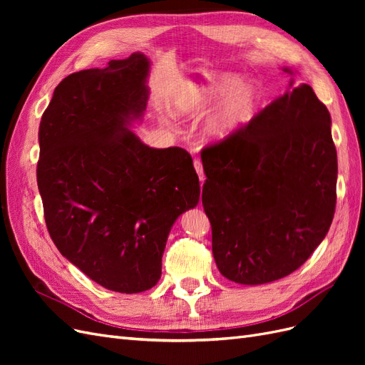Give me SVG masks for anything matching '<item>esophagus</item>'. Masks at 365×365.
I'll use <instances>...</instances> for the list:
<instances>
[{
	"label": "esophagus",
	"instance_id": "obj_1",
	"mask_svg": "<svg viewBox=\"0 0 365 365\" xmlns=\"http://www.w3.org/2000/svg\"><path fill=\"white\" fill-rule=\"evenodd\" d=\"M193 165H195V170H196L197 176H200V181L202 182L205 176H204V169H202V163H201V160H200V158H195V160H193Z\"/></svg>",
	"mask_w": 365,
	"mask_h": 365
}]
</instances>
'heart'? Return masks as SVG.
Instances as JSON below:
<instances>
[{"mask_svg": "<svg viewBox=\"0 0 365 365\" xmlns=\"http://www.w3.org/2000/svg\"><path fill=\"white\" fill-rule=\"evenodd\" d=\"M227 98L208 118L205 134L210 138H224L248 125L257 113L262 98L259 86L242 83L239 74H210L204 79L184 81L173 98V114L187 115Z\"/></svg>", "mask_w": 365, "mask_h": 365, "instance_id": "1", "label": "heart"}]
</instances>
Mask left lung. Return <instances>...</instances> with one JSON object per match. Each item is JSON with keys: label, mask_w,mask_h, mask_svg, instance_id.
Listing matches in <instances>:
<instances>
[{"label": "left lung", "mask_w": 365, "mask_h": 365, "mask_svg": "<svg viewBox=\"0 0 365 365\" xmlns=\"http://www.w3.org/2000/svg\"><path fill=\"white\" fill-rule=\"evenodd\" d=\"M330 123L326 105L302 83L201 150L202 205L224 277L240 284L275 282L322 244L336 205Z\"/></svg>", "instance_id": "left-lung-1"}]
</instances>
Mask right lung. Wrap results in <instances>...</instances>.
<instances>
[{"label":"right lung","instance_id":"add662e5","mask_svg":"<svg viewBox=\"0 0 365 365\" xmlns=\"http://www.w3.org/2000/svg\"><path fill=\"white\" fill-rule=\"evenodd\" d=\"M149 59L132 53L56 86L39 125L38 189L54 245L123 294L150 289L173 222L200 202L190 153L153 149L129 129L146 109Z\"/></svg>","mask_w":365,"mask_h":365}]
</instances>
